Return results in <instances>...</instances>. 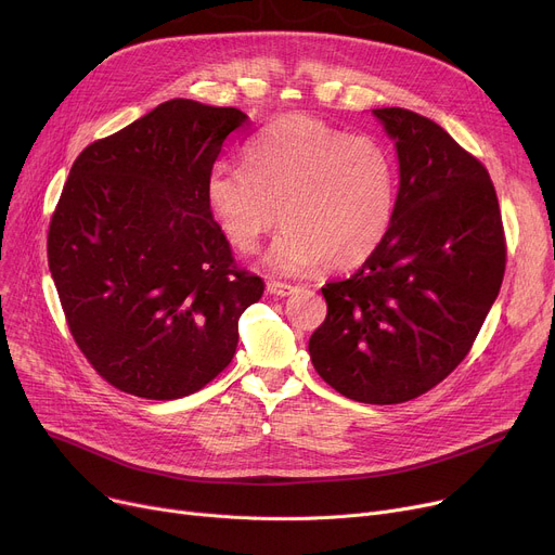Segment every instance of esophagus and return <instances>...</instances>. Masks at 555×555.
Here are the masks:
<instances>
[{"instance_id": "obj_1", "label": "esophagus", "mask_w": 555, "mask_h": 555, "mask_svg": "<svg viewBox=\"0 0 555 555\" xmlns=\"http://www.w3.org/2000/svg\"><path fill=\"white\" fill-rule=\"evenodd\" d=\"M295 288H297V286L286 284V282H278V280H271V282L267 284V291H269V293H273V295H280V297L291 295Z\"/></svg>"}]
</instances>
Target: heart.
I'll list each match as a JSON object with an SVG mask.
<instances>
[{
    "label": "heart",
    "instance_id": "heart-1",
    "mask_svg": "<svg viewBox=\"0 0 555 555\" xmlns=\"http://www.w3.org/2000/svg\"><path fill=\"white\" fill-rule=\"evenodd\" d=\"M396 195V162L385 146L302 113L255 138L246 164L216 162L206 178L210 216L237 250H258L282 220L286 229L267 258L280 273L362 264L391 229Z\"/></svg>",
    "mask_w": 555,
    "mask_h": 555
}]
</instances>
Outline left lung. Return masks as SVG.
Here are the masks:
<instances>
[{"instance_id":"left-lung-1","label":"left lung","mask_w":555,"mask_h":555,"mask_svg":"<svg viewBox=\"0 0 555 555\" xmlns=\"http://www.w3.org/2000/svg\"><path fill=\"white\" fill-rule=\"evenodd\" d=\"M373 115L400 159L393 222L351 278L322 286L326 318L309 353L345 398L400 404L431 391L472 351L504 278L506 240L476 155L413 111Z\"/></svg>"}]
</instances>
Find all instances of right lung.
Masks as SVG:
<instances>
[{"label": "right lung", "mask_w": 555, "mask_h": 555, "mask_svg": "<svg viewBox=\"0 0 555 555\" xmlns=\"http://www.w3.org/2000/svg\"><path fill=\"white\" fill-rule=\"evenodd\" d=\"M233 106L170 100L83 149L49 227V269L75 345L115 389L178 400L216 379L264 282L237 267L206 204Z\"/></svg>", "instance_id": "add662e5"}]
</instances>
